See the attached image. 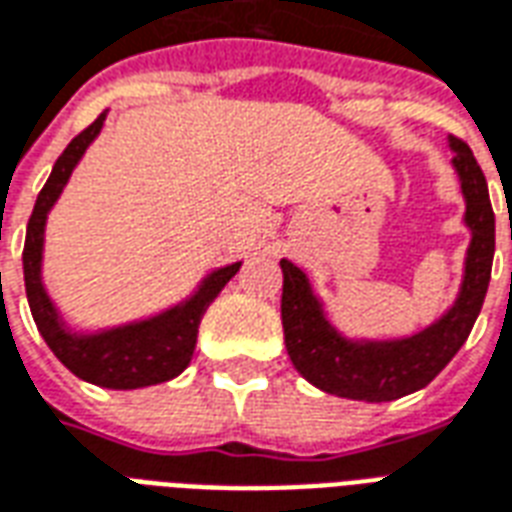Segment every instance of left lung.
<instances>
[{"instance_id": "1", "label": "left lung", "mask_w": 512, "mask_h": 512, "mask_svg": "<svg viewBox=\"0 0 512 512\" xmlns=\"http://www.w3.org/2000/svg\"><path fill=\"white\" fill-rule=\"evenodd\" d=\"M453 168L467 203L472 241L464 257V279L448 312L429 328L404 339H347L336 331L309 279L290 260H282V328L290 361L298 374L333 396L355 401H393L426 388L467 342L486 298L494 263V208L478 160L464 140L450 135Z\"/></svg>"}]
</instances>
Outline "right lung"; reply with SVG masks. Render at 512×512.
Masks as SVG:
<instances>
[{"instance_id": "right-lung-1", "label": "right lung", "mask_w": 512, "mask_h": 512, "mask_svg": "<svg viewBox=\"0 0 512 512\" xmlns=\"http://www.w3.org/2000/svg\"><path fill=\"white\" fill-rule=\"evenodd\" d=\"M102 121H105V113H100L81 135L70 140V146L62 151L45 187L37 195L32 217L26 225L24 282L37 331L75 377L100 385V388L135 391V388L173 380L187 369L192 352H195V342H198L203 314L217 298L219 290L236 276L241 263L211 271L187 301H181L173 309H165L162 314H154L149 320H138V323L97 333H75L64 325L62 314L43 287L45 219L62 195L64 184L70 181L75 165L81 162L83 151L89 149V143L100 135Z\"/></svg>"}]
</instances>
